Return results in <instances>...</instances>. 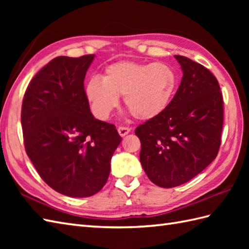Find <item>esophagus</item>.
<instances>
[{"instance_id":"obj_1","label":"esophagus","mask_w":249,"mask_h":249,"mask_svg":"<svg viewBox=\"0 0 249 249\" xmlns=\"http://www.w3.org/2000/svg\"><path fill=\"white\" fill-rule=\"evenodd\" d=\"M118 131H119V134H120L121 137H124V136H126V135H127V134L129 133L130 128L124 127V126H120V127L118 128Z\"/></svg>"}]
</instances>
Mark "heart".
I'll list each match as a JSON object with an SVG mask.
<instances>
[{
  "label": "heart",
  "instance_id": "b5f03b06",
  "mask_svg": "<svg viewBox=\"0 0 249 249\" xmlns=\"http://www.w3.org/2000/svg\"><path fill=\"white\" fill-rule=\"evenodd\" d=\"M178 75L166 63L118 62L108 66L102 79L95 77L86 87L93 113L106 120L119 105V96L136 119L147 121L160 115L177 92Z\"/></svg>",
  "mask_w": 249,
  "mask_h": 249
}]
</instances>
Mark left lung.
<instances>
[{"label": "left lung", "mask_w": 249, "mask_h": 249, "mask_svg": "<svg viewBox=\"0 0 249 249\" xmlns=\"http://www.w3.org/2000/svg\"><path fill=\"white\" fill-rule=\"evenodd\" d=\"M183 77L169 107L136 128L140 162L157 186L190 181L212 162L220 146L224 100L217 79L199 63L174 55Z\"/></svg>", "instance_id": "1"}]
</instances>
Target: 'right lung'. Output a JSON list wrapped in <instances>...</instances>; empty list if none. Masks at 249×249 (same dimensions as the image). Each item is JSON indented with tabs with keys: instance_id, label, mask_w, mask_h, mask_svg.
Here are the masks:
<instances>
[{
	"instance_id": "right-lung-1",
	"label": "right lung",
	"mask_w": 249,
	"mask_h": 249,
	"mask_svg": "<svg viewBox=\"0 0 249 249\" xmlns=\"http://www.w3.org/2000/svg\"><path fill=\"white\" fill-rule=\"evenodd\" d=\"M95 55L57 56L26 89L21 124L26 154L40 178L62 195L89 197L104 187L122 138L89 110L84 78Z\"/></svg>"
}]
</instances>
